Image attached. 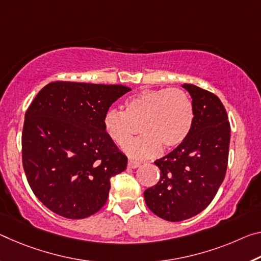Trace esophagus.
Returning a JSON list of instances; mask_svg holds the SVG:
<instances>
[{"label": "esophagus", "mask_w": 261, "mask_h": 261, "mask_svg": "<svg viewBox=\"0 0 261 261\" xmlns=\"http://www.w3.org/2000/svg\"><path fill=\"white\" fill-rule=\"evenodd\" d=\"M140 166V164L138 161H135V160H129L127 161V167L129 168H137Z\"/></svg>", "instance_id": "34e87169"}]
</instances>
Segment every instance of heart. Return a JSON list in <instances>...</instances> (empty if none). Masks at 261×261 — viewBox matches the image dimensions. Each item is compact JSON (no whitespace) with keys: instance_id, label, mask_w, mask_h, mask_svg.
<instances>
[{"instance_id":"1","label":"heart","mask_w":261,"mask_h":261,"mask_svg":"<svg viewBox=\"0 0 261 261\" xmlns=\"http://www.w3.org/2000/svg\"><path fill=\"white\" fill-rule=\"evenodd\" d=\"M134 124L144 135L124 147L127 154L143 159L180 146L194 124V107L188 94L179 88L144 89L125 102V111L109 109L103 116V129L119 146L134 135Z\"/></svg>"}]
</instances>
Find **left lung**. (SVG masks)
<instances>
[{
    "label": "left lung",
    "mask_w": 261,
    "mask_h": 261,
    "mask_svg": "<svg viewBox=\"0 0 261 261\" xmlns=\"http://www.w3.org/2000/svg\"><path fill=\"white\" fill-rule=\"evenodd\" d=\"M192 97L194 124L189 137L154 161L159 182L144 192L146 205L156 216L180 222L210 204L224 180L230 145V123L216 95L184 84Z\"/></svg>",
    "instance_id": "1"
}]
</instances>
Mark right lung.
Returning a JSON list of instances; mask_svg holds the SVG:
<instances>
[{"instance_id": "obj_1", "label": "right lung", "mask_w": 261, "mask_h": 261, "mask_svg": "<svg viewBox=\"0 0 261 261\" xmlns=\"http://www.w3.org/2000/svg\"><path fill=\"white\" fill-rule=\"evenodd\" d=\"M131 88L123 85L51 82L25 113L23 167L36 197L59 216L81 220L109 196L110 177L127 158L103 129V116Z\"/></svg>"}]
</instances>
